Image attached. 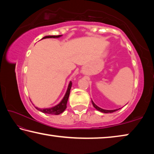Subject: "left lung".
<instances>
[{
	"label": "left lung",
	"instance_id": "left-lung-1",
	"mask_svg": "<svg viewBox=\"0 0 154 154\" xmlns=\"http://www.w3.org/2000/svg\"><path fill=\"white\" fill-rule=\"evenodd\" d=\"M92 105L94 106V107L96 110H98L99 111L102 112V113H113V112H115L116 111L119 110V109H120V108L119 109H114V110H106V109H103L102 108L99 107V106H98L97 105H96V104L93 102L92 100Z\"/></svg>",
	"mask_w": 154,
	"mask_h": 154
}]
</instances>
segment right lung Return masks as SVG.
Returning <instances> with one entry per match:
<instances>
[{
	"instance_id": "add662e5",
	"label": "right lung",
	"mask_w": 154,
	"mask_h": 154,
	"mask_svg": "<svg viewBox=\"0 0 154 154\" xmlns=\"http://www.w3.org/2000/svg\"><path fill=\"white\" fill-rule=\"evenodd\" d=\"M62 35H57V36H45L41 38V40L44 39V38H60L61 37ZM72 86V83L71 82H70L69 85H68V88L66 90V92L65 93V94L63 98L62 99V100L60 102L58 105H55L54 106H52V107L50 108H45V109H40L35 106V108L37 109L41 112L44 113H48V114H50V115H59L62 113V112H64L65 109L66 108V104H67V101L68 99H69V94H70V91H71V88Z\"/></svg>"
}]
</instances>
